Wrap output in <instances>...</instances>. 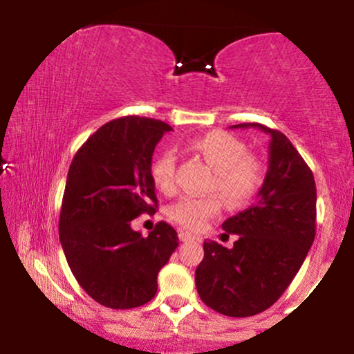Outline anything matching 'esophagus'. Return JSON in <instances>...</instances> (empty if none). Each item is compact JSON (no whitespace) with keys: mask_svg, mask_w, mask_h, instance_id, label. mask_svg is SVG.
Listing matches in <instances>:
<instances>
[{"mask_svg":"<svg viewBox=\"0 0 354 354\" xmlns=\"http://www.w3.org/2000/svg\"><path fill=\"white\" fill-rule=\"evenodd\" d=\"M178 236H180L181 241H193V239H198L194 234L188 233V231H180V234H178Z\"/></svg>","mask_w":354,"mask_h":354,"instance_id":"1","label":"esophagus"}]
</instances>
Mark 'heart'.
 I'll return each instance as SVG.
<instances>
[{"label": "heart", "mask_w": 354, "mask_h": 354, "mask_svg": "<svg viewBox=\"0 0 354 354\" xmlns=\"http://www.w3.org/2000/svg\"><path fill=\"white\" fill-rule=\"evenodd\" d=\"M188 149L198 154L213 168L209 189L218 191L231 206H241L256 196L265 181V163L254 153H248L245 141L223 129L194 136ZM151 180L158 189L171 194L176 189V158L173 153L158 154L151 163ZM221 197L216 193L206 196H181L169 206L173 221L186 230H200L221 209Z\"/></svg>", "instance_id": "obj_1"}]
</instances>
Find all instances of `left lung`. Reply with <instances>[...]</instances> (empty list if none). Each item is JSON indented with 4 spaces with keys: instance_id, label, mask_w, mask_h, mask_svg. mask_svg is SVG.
<instances>
[{
    "instance_id": "left-lung-1",
    "label": "left lung",
    "mask_w": 354,
    "mask_h": 354,
    "mask_svg": "<svg viewBox=\"0 0 354 354\" xmlns=\"http://www.w3.org/2000/svg\"><path fill=\"white\" fill-rule=\"evenodd\" d=\"M258 128L271 135L270 168L250 208L223 223L238 234L231 250L206 239L205 258L194 281L211 310L246 318L279 299L301 268L316 234V185L310 166L278 129L259 123L231 128Z\"/></svg>"
}]
</instances>
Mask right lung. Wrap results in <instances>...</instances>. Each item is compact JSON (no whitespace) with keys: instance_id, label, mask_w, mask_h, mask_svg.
Returning a JSON list of instances; mask_svg holds the SVG:
<instances>
[{"instance_id":"add662e5","label":"right lung","mask_w":354,"mask_h":354,"mask_svg":"<svg viewBox=\"0 0 354 354\" xmlns=\"http://www.w3.org/2000/svg\"><path fill=\"white\" fill-rule=\"evenodd\" d=\"M166 131L171 126L160 120L118 118L84 141L68 171L61 246L80 286L113 310L151 301L158 273L180 245L166 221L146 238L131 230V219L156 213L151 158Z\"/></svg>"}]
</instances>
